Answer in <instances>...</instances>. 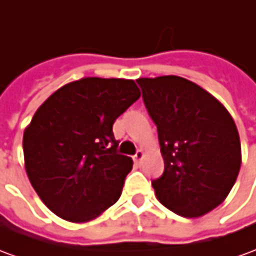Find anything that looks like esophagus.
I'll use <instances>...</instances> for the list:
<instances>
[{
  "label": "esophagus",
  "instance_id": "34e87169",
  "mask_svg": "<svg viewBox=\"0 0 256 256\" xmlns=\"http://www.w3.org/2000/svg\"><path fill=\"white\" fill-rule=\"evenodd\" d=\"M143 156H144V152L142 150H138L136 151L135 156H134V161H135L136 164H140V161L143 160Z\"/></svg>",
  "mask_w": 256,
  "mask_h": 256
}]
</instances>
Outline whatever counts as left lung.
Masks as SVG:
<instances>
[{
	"label": "left lung",
	"mask_w": 256,
	"mask_h": 256,
	"mask_svg": "<svg viewBox=\"0 0 256 256\" xmlns=\"http://www.w3.org/2000/svg\"><path fill=\"white\" fill-rule=\"evenodd\" d=\"M165 164L152 180L158 200L178 216L202 217L226 199L242 165L238 128L226 108L180 76L140 78Z\"/></svg>",
	"instance_id": "8db88e82"
}]
</instances>
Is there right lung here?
I'll return each mask as SVG.
<instances>
[{
    "mask_svg": "<svg viewBox=\"0 0 256 256\" xmlns=\"http://www.w3.org/2000/svg\"><path fill=\"white\" fill-rule=\"evenodd\" d=\"M139 98L134 80L83 78L39 106L24 130V165L50 212L88 222L118 200L134 162L117 154L113 124Z\"/></svg>",
    "mask_w": 256,
    "mask_h": 256,
    "instance_id": "add662e5",
    "label": "right lung"
}]
</instances>
